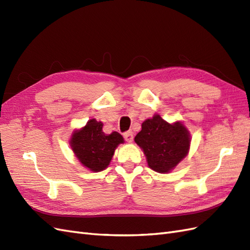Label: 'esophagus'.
<instances>
[{"label": "esophagus", "mask_w": 250, "mask_h": 250, "mask_svg": "<svg viewBox=\"0 0 250 250\" xmlns=\"http://www.w3.org/2000/svg\"><path fill=\"white\" fill-rule=\"evenodd\" d=\"M124 137H125V141L132 142L133 139H134V134H133L132 131H127V132H125V133H124Z\"/></svg>", "instance_id": "34e87169"}]
</instances>
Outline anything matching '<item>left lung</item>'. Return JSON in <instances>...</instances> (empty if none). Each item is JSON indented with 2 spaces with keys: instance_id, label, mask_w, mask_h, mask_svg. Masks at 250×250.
I'll return each instance as SVG.
<instances>
[{
  "instance_id": "obj_1",
  "label": "left lung",
  "mask_w": 250,
  "mask_h": 250,
  "mask_svg": "<svg viewBox=\"0 0 250 250\" xmlns=\"http://www.w3.org/2000/svg\"><path fill=\"white\" fill-rule=\"evenodd\" d=\"M135 142L144 149L147 165L155 172L167 173L187 156L190 138L182 124H167L159 115L146 119Z\"/></svg>"
}]
</instances>
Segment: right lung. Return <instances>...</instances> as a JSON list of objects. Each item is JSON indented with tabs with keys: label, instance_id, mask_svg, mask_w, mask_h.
Masks as SVG:
<instances>
[{
	"label": "right lung",
	"instance_id": "obj_1",
	"mask_svg": "<svg viewBox=\"0 0 250 250\" xmlns=\"http://www.w3.org/2000/svg\"><path fill=\"white\" fill-rule=\"evenodd\" d=\"M103 125L101 121L90 119L84 127L73 134L70 141L78 160L92 172H101L108 167L115 148L124 142L117 132L104 134Z\"/></svg>",
	"mask_w": 250,
	"mask_h": 250
}]
</instances>
